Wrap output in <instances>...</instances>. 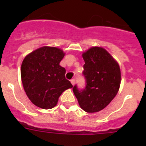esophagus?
Returning a JSON list of instances; mask_svg holds the SVG:
<instances>
[{"label":"esophagus","instance_id":"1","mask_svg":"<svg viewBox=\"0 0 146 146\" xmlns=\"http://www.w3.org/2000/svg\"><path fill=\"white\" fill-rule=\"evenodd\" d=\"M70 81H71V83L74 86V83H75V79H72Z\"/></svg>","mask_w":146,"mask_h":146}]
</instances>
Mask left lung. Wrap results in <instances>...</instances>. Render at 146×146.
Segmentation results:
<instances>
[{
	"instance_id": "obj_1",
	"label": "left lung",
	"mask_w": 146,
	"mask_h": 146,
	"mask_svg": "<svg viewBox=\"0 0 146 146\" xmlns=\"http://www.w3.org/2000/svg\"><path fill=\"white\" fill-rule=\"evenodd\" d=\"M82 74L86 88H73L79 105L87 113H96L106 108L116 96L121 84V70L117 61L102 47H93L82 54Z\"/></svg>"
}]
</instances>
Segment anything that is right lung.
Listing matches in <instances>:
<instances>
[{
	"label": "right lung",
	"instance_id": "obj_1",
	"mask_svg": "<svg viewBox=\"0 0 146 146\" xmlns=\"http://www.w3.org/2000/svg\"><path fill=\"white\" fill-rule=\"evenodd\" d=\"M64 55L60 49L44 46L23 60L22 82L28 99L36 106L45 110L54 108L62 93L73 87L66 79V69L59 65Z\"/></svg>",
	"mask_w": 146,
	"mask_h": 146
}]
</instances>
